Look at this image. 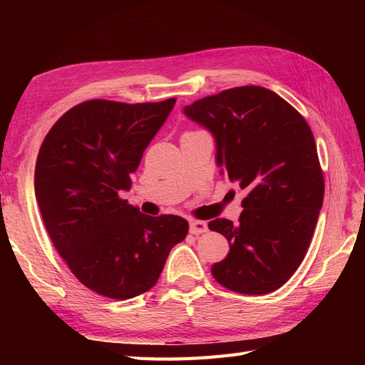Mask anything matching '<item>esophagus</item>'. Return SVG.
I'll return each mask as SVG.
<instances>
[{"mask_svg": "<svg viewBox=\"0 0 365 365\" xmlns=\"http://www.w3.org/2000/svg\"><path fill=\"white\" fill-rule=\"evenodd\" d=\"M208 227H207V222L205 221H197V220H192L190 221V232L192 235H200L204 234V232H207Z\"/></svg>", "mask_w": 365, "mask_h": 365, "instance_id": "obj_1", "label": "esophagus"}]
</instances>
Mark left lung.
Listing matches in <instances>:
<instances>
[{
  "label": "left lung",
  "instance_id": "obj_1",
  "mask_svg": "<svg viewBox=\"0 0 365 365\" xmlns=\"http://www.w3.org/2000/svg\"><path fill=\"white\" fill-rule=\"evenodd\" d=\"M183 114L210 131L221 174L247 192L237 224L208 222L230 245L227 257L212 267L213 277L237 293L277 290L304 259L323 205L311 127L281 96L260 86L196 100Z\"/></svg>",
  "mask_w": 365,
  "mask_h": 365
}]
</instances>
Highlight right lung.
Segmentation results:
<instances>
[{
	"label": "right lung",
	"mask_w": 365,
	"mask_h": 365,
	"mask_svg": "<svg viewBox=\"0 0 365 365\" xmlns=\"http://www.w3.org/2000/svg\"><path fill=\"white\" fill-rule=\"evenodd\" d=\"M174 105L83 102L61 115L38 150L34 190L46 232L75 277L103 297L150 290L188 234L180 216L155 218L119 197Z\"/></svg>",
	"instance_id": "obj_1"
}]
</instances>
